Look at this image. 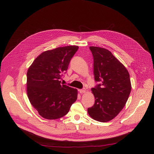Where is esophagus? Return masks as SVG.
Here are the masks:
<instances>
[{
    "mask_svg": "<svg viewBox=\"0 0 154 154\" xmlns=\"http://www.w3.org/2000/svg\"><path fill=\"white\" fill-rule=\"evenodd\" d=\"M79 91V92H80V94L84 93V92H85V88H82V89H80Z\"/></svg>",
    "mask_w": 154,
    "mask_h": 154,
    "instance_id": "esophagus-1",
    "label": "esophagus"
}]
</instances>
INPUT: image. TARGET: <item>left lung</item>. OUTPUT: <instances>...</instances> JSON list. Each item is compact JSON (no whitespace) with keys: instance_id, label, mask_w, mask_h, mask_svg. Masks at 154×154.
<instances>
[{"instance_id":"obj_1","label":"left lung","mask_w":154,"mask_h":154,"mask_svg":"<svg viewBox=\"0 0 154 154\" xmlns=\"http://www.w3.org/2000/svg\"><path fill=\"white\" fill-rule=\"evenodd\" d=\"M89 48L94 58V79L99 84L92 88L95 103L87 111L94 120L106 122L124 107L131 91L130 75L109 51L94 46Z\"/></svg>"}]
</instances>
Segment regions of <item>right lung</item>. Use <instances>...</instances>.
<instances>
[{"label":"right lung","instance_id":"right-lung-1","mask_svg":"<svg viewBox=\"0 0 154 154\" xmlns=\"http://www.w3.org/2000/svg\"><path fill=\"white\" fill-rule=\"evenodd\" d=\"M78 48V46L70 45L44 52L29 68L28 98L43 118L54 120L63 117L76 101V88L64 85L60 80Z\"/></svg>","mask_w":154,"mask_h":154}]
</instances>
